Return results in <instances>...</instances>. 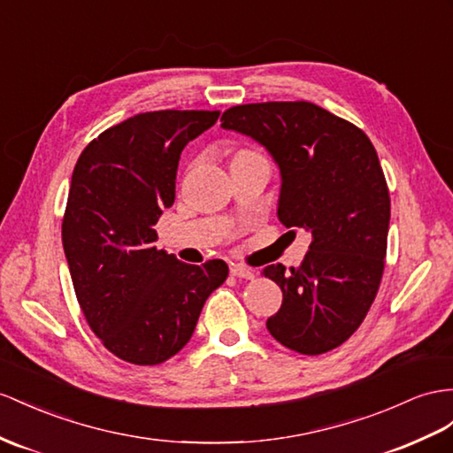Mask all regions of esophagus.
I'll return each mask as SVG.
<instances>
[{
    "mask_svg": "<svg viewBox=\"0 0 453 453\" xmlns=\"http://www.w3.org/2000/svg\"><path fill=\"white\" fill-rule=\"evenodd\" d=\"M231 275L234 277H241V280H254V270L247 268V265H241V264H234L229 268Z\"/></svg>",
    "mask_w": 453,
    "mask_h": 453,
    "instance_id": "34e87169",
    "label": "esophagus"
}]
</instances>
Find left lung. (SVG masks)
<instances>
[{
	"mask_svg": "<svg viewBox=\"0 0 453 453\" xmlns=\"http://www.w3.org/2000/svg\"><path fill=\"white\" fill-rule=\"evenodd\" d=\"M222 127L270 150L281 172L277 218L311 231L298 268L262 270L283 291L265 327L298 354L329 352L362 326L385 270L390 195L377 150L357 126L308 101L231 107Z\"/></svg>",
	"mask_w": 453,
	"mask_h": 453,
	"instance_id": "left-lung-1",
	"label": "left lung"
}]
</instances>
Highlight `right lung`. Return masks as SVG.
I'll return each instance as SVG.
<instances>
[{"instance_id":"right-lung-1","label":"right lung","mask_w":453,"mask_h":453,"mask_svg":"<svg viewBox=\"0 0 453 453\" xmlns=\"http://www.w3.org/2000/svg\"><path fill=\"white\" fill-rule=\"evenodd\" d=\"M219 111H153L99 134L80 155L63 216V249L78 304L103 346L157 365L189 342L201 310L229 273L158 250L155 226L176 199L183 147Z\"/></svg>"}]
</instances>
